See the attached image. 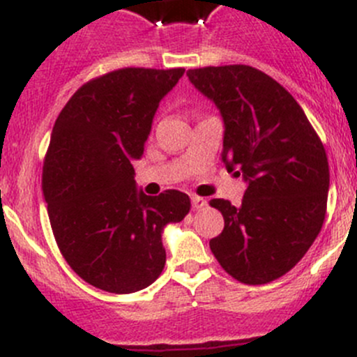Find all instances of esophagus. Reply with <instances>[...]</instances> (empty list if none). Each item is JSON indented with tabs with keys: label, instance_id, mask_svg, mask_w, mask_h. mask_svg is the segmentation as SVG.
Instances as JSON below:
<instances>
[{
	"label": "esophagus",
	"instance_id": "obj_1",
	"mask_svg": "<svg viewBox=\"0 0 357 357\" xmlns=\"http://www.w3.org/2000/svg\"><path fill=\"white\" fill-rule=\"evenodd\" d=\"M192 205H193V208L200 211V208H204L205 205H207V200L202 199V197H192Z\"/></svg>",
	"mask_w": 357,
	"mask_h": 357
}]
</instances>
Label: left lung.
<instances>
[{"label":"left lung","instance_id":"left-lung-1","mask_svg":"<svg viewBox=\"0 0 357 357\" xmlns=\"http://www.w3.org/2000/svg\"><path fill=\"white\" fill-rule=\"evenodd\" d=\"M192 84L225 121L222 162L247 183L242 205L211 200L225 229L211 250L228 275L264 285L289 273L321 231L328 158L294 96L250 66L192 68Z\"/></svg>","mask_w":357,"mask_h":357}]
</instances>
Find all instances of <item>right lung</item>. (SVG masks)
<instances>
[{"instance_id":"right-lung-1","label":"right lung","mask_w":357,"mask_h":357,"mask_svg":"<svg viewBox=\"0 0 357 357\" xmlns=\"http://www.w3.org/2000/svg\"><path fill=\"white\" fill-rule=\"evenodd\" d=\"M185 68L128 67L82 84L60 112L43 165L56 245L89 285L146 289L165 264L162 231L190 212V197L138 192L132 160L145 150L160 100Z\"/></svg>"}]
</instances>
